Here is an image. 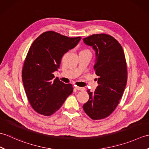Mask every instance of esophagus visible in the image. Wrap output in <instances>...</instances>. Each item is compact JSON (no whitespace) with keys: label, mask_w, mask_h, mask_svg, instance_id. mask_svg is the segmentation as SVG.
<instances>
[{"label":"esophagus","mask_w":149,"mask_h":149,"mask_svg":"<svg viewBox=\"0 0 149 149\" xmlns=\"http://www.w3.org/2000/svg\"><path fill=\"white\" fill-rule=\"evenodd\" d=\"M75 88H76L77 90H80V91L85 90V88H84V87H79V86H75Z\"/></svg>","instance_id":"esophagus-1"}]
</instances>
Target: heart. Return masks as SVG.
Returning <instances> with one entry per match:
<instances>
[{"label": "heart", "mask_w": 149, "mask_h": 149, "mask_svg": "<svg viewBox=\"0 0 149 149\" xmlns=\"http://www.w3.org/2000/svg\"><path fill=\"white\" fill-rule=\"evenodd\" d=\"M81 52H90L91 53V52H90V50L88 49H87V48H84V49H83V50H81Z\"/></svg>", "instance_id": "obj_1"}]
</instances>
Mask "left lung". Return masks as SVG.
<instances>
[{"label":"left lung","instance_id":"8db88e82","mask_svg":"<svg viewBox=\"0 0 149 149\" xmlns=\"http://www.w3.org/2000/svg\"><path fill=\"white\" fill-rule=\"evenodd\" d=\"M83 41L95 51L94 70L99 84L93 92L88 90L89 100L83 109L91 119H103L116 109L127 84L125 54L118 41L109 34H93Z\"/></svg>","mask_w":149,"mask_h":149}]
</instances>
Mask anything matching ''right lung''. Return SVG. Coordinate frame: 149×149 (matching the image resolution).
Wrapping results in <instances>:
<instances>
[{
    "instance_id": "add662e5",
    "label": "right lung",
    "mask_w": 149,
    "mask_h": 149,
    "mask_svg": "<svg viewBox=\"0 0 149 149\" xmlns=\"http://www.w3.org/2000/svg\"><path fill=\"white\" fill-rule=\"evenodd\" d=\"M81 39L47 31L31 45L22 69V81L28 100L37 113L52 115L73 92L72 84L54 79L53 72L59 68L63 56Z\"/></svg>"
}]
</instances>
